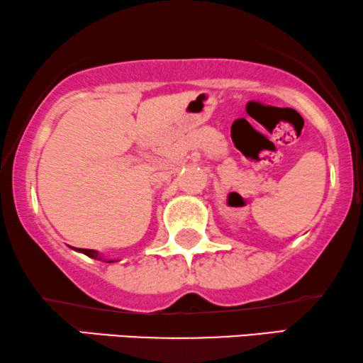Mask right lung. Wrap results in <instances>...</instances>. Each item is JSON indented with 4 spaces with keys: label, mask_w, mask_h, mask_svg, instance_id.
<instances>
[{
    "label": "right lung",
    "mask_w": 363,
    "mask_h": 363,
    "mask_svg": "<svg viewBox=\"0 0 363 363\" xmlns=\"http://www.w3.org/2000/svg\"><path fill=\"white\" fill-rule=\"evenodd\" d=\"M77 251H80V253L90 256V258H94V259H102V256H100L95 250H84V247H77ZM104 261H107V263H113L116 259H104Z\"/></svg>",
    "instance_id": "1"
}]
</instances>
